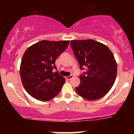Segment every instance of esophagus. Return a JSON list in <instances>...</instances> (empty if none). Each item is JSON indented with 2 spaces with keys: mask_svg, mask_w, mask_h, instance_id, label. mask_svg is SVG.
<instances>
[{
  "mask_svg": "<svg viewBox=\"0 0 134 134\" xmlns=\"http://www.w3.org/2000/svg\"><path fill=\"white\" fill-rule=\"evenodd\" d=\"M72 76H68V77H65V79L66 80H70L71 79H72Z\"/></svg>",
  "mask_w": 134,
  "mask_h": 134,
  "instance_id": "obj_1",
  "label": "esophagus"
}]
</instances>
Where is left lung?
Listing matches in <instances>:
<instances>
[{"instance_id":"left-lung-1","label":"left lung","mask_w":134,"mask_h":134,"mask_svg":"<svg viewBox=\"0 0 134 134\" xmlns=\"http://www.w3.org/2000/svg\"><path fill=\"white\" fill-rule=\"evenodd\" d=\"M70 46L80 69H87L80 76L76 92L87 100L100 99L111 90L116 79L117 64L113 54L107 45L93 40H72Z\"/></svg>"}]
</instances>
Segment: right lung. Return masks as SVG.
Returning a JSON list of instances; mask_svg holds the SVG:
<instances>
[{"mask_svg":"<svg viewBox=\"0 0 134 134\" xmlns=\"http://www.w3.org/2000/svg\"><path fill=\"white\" fill-rule=\"evenodd\" d=\"M69 41L42 40L26 50L20 65L24 89L35 99L47 101L57 96L65 79L59 76L55 60L68 47Z\"/></svg>","mask_w":134,"mask_h":134,"instance_id":"obj_1","label":"right lung"}]
</instances>
